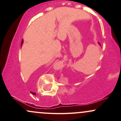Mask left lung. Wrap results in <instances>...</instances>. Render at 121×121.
Segmentation results:
<instances>
[{
    "label": "left lung",
    "instance_id": "obj_1",
    "mask_svg": "<svg viewBox=\"0 0 121 121\" xmlns=\"http://www.w3.org/2000/svg\"><path fill=\"white\" fill-rule=\"evenodd\" d=\"M98 44H99V46H101V44H99V43H98Z\"/></svg>",
    "mask_w": 121,
    "mask_h": 121
}]
</instances>
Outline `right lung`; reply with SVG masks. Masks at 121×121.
<instances>
[{
  "label": "right lung",
  "mask_w": 121,
  "mask_h": 121,
  "mask_svg": "<svg viewBox=\"0 0 121 121\" xmlns=\"http://www.w3.org/2000/svg\"><path fill=\"white\" fill-rule=\"evenodd\" d=\"M23 42H24V40H23H23H22V43H21V46H22V45H23ZM30 92H31V91H30ZM32 93V94H35L34 93H33V92H31Z\"/></svg>",
  "instance_id": "obj_1"
}]
</instances>
